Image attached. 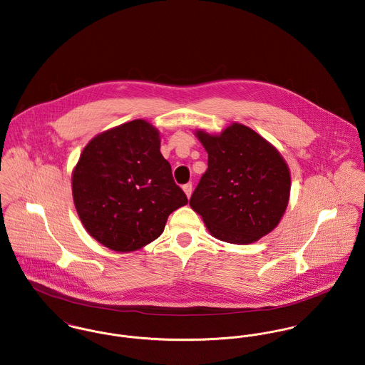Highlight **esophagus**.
Listing matches in <instances>:
<instances>
[{
	"mask_svg": "<svg viewBox=\"0 0 365 365\" xmlns=\"http://www.w3.org/2000/svg\"><path fill=\"white\" fill-rule=\"evenodd\" d=\"M182 189H183V192L186 193V196H192V190H193V186H192V183H186V185H183V186H182Z\"/></svg>",
	"mask_w": 365,
	"mask_h": 365,
	"instance_id": "34e87169",
	"label": "esophagus"
}]
</instances>
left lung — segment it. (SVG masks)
<instances>
[{
  "label": "left lung",
  "instance_id": "obj_1",
  "mask_svg": "<svg viewBox=\"0 0 365 365\" xmlns=\"http://www.w3.org/2000/svg\"><path fill=\"white\" fill-rule=\"evenodd\" d=\"M196 135L208 153V168L190 207L210 233L227 243L249 245L274 230L290 195V172L279 151L240 123L221 135Z\"/></svg>",
  "mask_w": 365,
  "mask_h": 365
}]
</instances>
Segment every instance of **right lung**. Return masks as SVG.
I'll return each mask as SVG.
<instances>
[{
    "mask_svg": "<svg viewBox=\"0 0 365 365\" xmlns=\"http://www.w3.org/2000/svg\"><path fill=\"white\" fill-rule=\"evenodd\" d=\"M72 193L90 236L120 252L155 240L169 214L187 204L160 151L158 130L143 119L90 140L72 173Z\"/></svg>",
    "mask_w": 365,
    "mask_h": 365,
    "instance_id": "right-lung-1",
    "label": "right lung"
}]
</instances>
